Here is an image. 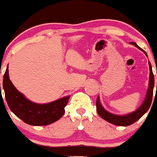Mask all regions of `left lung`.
Instances as JSON below:
<instances>
[{
	"label": "left lung",
	"instance_id": "obj_1",
	"mask_svg": "<svg viewBox=\"0 0 157 157\" xmlns=\"http://www.w3.org/2000/svg\"><path fill=\"white\" fill-rule=\"evenodd\" d=\"M131 45H134V46L137 47L138 49L141 50L147 56V53L141 48H140L135 42H130ZM149 86H148V90H147L146 95H145V98L143 101L142 104L138 107V109H136L134 112L128 113L126 115H115L113 113L108 112L105 109H104V107L101 105V102H100V98L98 97L97 98V112H98V115L101 116L103 120H106L107 122L114 124L116 126H123V127H127V126L131 125L136 121H138L140 118L142 116L145 114L147 111L149 110V107H150L151 103H152V94H153V88H154V75L152 73V65H151L150 62L149 61ZM156 90H157V84H156Z\"/></svg>",
	"mask_w": 157,
	"mask_h": 157
}]
</instances>
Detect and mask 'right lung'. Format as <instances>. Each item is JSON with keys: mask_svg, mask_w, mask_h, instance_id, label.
Here are the masks:
<instances>
[{"mask_svg": "<svg viewBox=\"0 0 157 157\" xmlns=\"http://www.w3.org/2000/svg\"><path fill=\"white\" fill-rule=\"evenodd\" d=\"M3 88L10 110L24 123L32 126H46L59 120L64 114V108L70 98L69 95L46 104L30 101L17 90L9 79L8 65L4 75Z\"/></svg>", "mask_w": 157, "mask_h": 157, "instance_id": "obj_1", "label": "right lung"}]
</instances>
